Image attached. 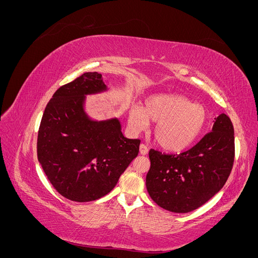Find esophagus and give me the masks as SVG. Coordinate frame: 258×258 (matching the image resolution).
Returning a JSON list of instances; mask_svg holds the SVG:
<instances>
[{
    "instance_id": "34e87169",
    "label": "esophagus",
    "mask_w": 258,
    "mask_h": 258,
    "mask_svg": "<svg viewBox=\"0 0 258 258\" xmlns=\"http://www.w3.org/2000/svg\"><path fill=\"white\" fill-rule=\"evenodd\" d=\"M140 153H141V155H146L148 153V147L142 143L140 145Z\"/></svg>"
}]
</instances>
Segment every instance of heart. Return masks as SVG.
Masks as SVG:
<instances>
[{
    "instance_id": "obj_1",
    "label": "heart",
    "mask_w": 258,
    "mask_h": 258,
    "mask_svg": "<svg viewBox=\"0 0 258 258\" xmlns=\"http://www.w3.org/2000/svg\"><path fill=\"white\" fill-rule=\"evenodd\" d=\"M207 119L204 105L170 93L148 97L144 106L134 105L129 113V122L136 130L146 127L150 120L156 122L155 141L170 152H181L189 147L204 131Z\"/></svg>"
}]
</instances>
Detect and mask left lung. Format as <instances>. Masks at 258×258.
Returning <instances> with one entry per match:
<instances>
[{"label":"left lung","instance_id":"obj_1","mask_svg":"<svg viewBox=\"0 0 258 258\" xmlns=\"http://www.w3.org/2000/svg\"><path fill=\"white\" fill-rule=\"evenodd\" d=\"M235 131L226 114L190 150L167 155L151 150L146 188L159 207L175 213L198 209L225 185L235 160Z\"/></svg>","mask_w":258,"mask_h":258}]
</instances>
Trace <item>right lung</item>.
<instances>
[{"label":"right lung","instance_id":"1","mask_svg":"<svg viewBox=\"0 0 258 258\" xmlns=\"http://www.w3.org/2000/svg\"><path fill=\"white\" fill-rule=\"evenodd\" d=\"M104 90L97 72L61 86L38 129L37 159L53 188L72 201L105 196L139 154L141 141L124 138L118 119L95 121L86 115L85 96Z\"/></svg>","mask_w":258,"mask_h":258}]
</instances>
